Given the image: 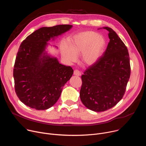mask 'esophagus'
I'll list each match as a JSON object with an SVG mask.
<instances>
[{
	"instance_id": "esophagus-1",
	"label": "esophagus",
	"mask_w": 146,
	"mask_h": 146,
	"mask_svg": "<svg viewBox=\"0 0 146 146\" xmlns=\"http://www.w3.org/2000/svg\"><path fill=\"white\" fill-rule=\"evenodd\" d=\"M73 73H74V74L75 76H81V73H80V72L79 70H74Z\"/></svg>"
}]
</instances>
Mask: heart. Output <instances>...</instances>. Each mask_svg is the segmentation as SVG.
Masks as SVG:
<instances>
[{
    "label": "heart",
    "mask_w": 146,
    "mask_h": 146,
    "mask_svg": "<svg viewBox=\"0 0 146 146\" xmlns=\"http://www.w3.org/2000/svg\"><path fill=\"white\" fill-rule=\"evenodd\" d=\"M106 46V40L102 36L93 31L82 32L75 36L71 43V48L65 46L62 55L69 62L76 61L81 54V59L87 65L95 64L102 56Z\"/></svg>",
    "instance_id": "obj_1"
}]
</instances>
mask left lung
Here are the masks:
<instances>
[{
	"instance_id": "obj_1",
	"label": "left lung",
	"mask_w": 146,
	"mask_h": 146,
	"mask_svg": "<svg viewBox=\"0 0 146 146\" xmlns=\"http://www.w3.org/2000/svg\"><path fill=\"white\" fill-rule=\"evenodd\" d=\"M110 41L102 56L81 76L80 99L88 109L100 112L108 110L121 100L131 74L127 47L111 28Z\"/></svg>"
}]
</instances>
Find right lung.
Segmentation results:
<instances>
[{
	"label": "right lung",
	"instance_id": "right-lung-1",
	"mask_svg": "<svg viewBox=\"0 0 146 146\" xmlns=\"http://www.w3.org/2000/svg\"><path fill=\"white\" fill-rule=\"evenodd\" d=\"M72 28L70 25L42 27L21 44L14 66V87L19 100L28 107L38 110L52 107L72 76V68L59 64L46 52L51 38Z\"/></svg>",
	"mask_w": 146,
	"mask_h": 146
}]
</instances>
